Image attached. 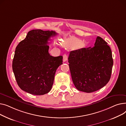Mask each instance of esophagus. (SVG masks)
Segmentation results:
<instances>
[{
    "label": "esophagus",
    "instance_id": "esophagus-1",
    "mask_svg": "<svg viewBox=\"0 0 126 126\" xmlns=\"http://www.w3.org/2000/svg\"><path fill=\"white\" fill-rule=\"evenodd\" d=\"M68 60V55L66 54H64L63 55V62H65Z\"/></svg>",
    "mask_w": 126,
    "mask_h": 126
}]
</instances>
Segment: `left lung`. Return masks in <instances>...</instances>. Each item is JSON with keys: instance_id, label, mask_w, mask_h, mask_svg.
Instances as JSON below:
<instances>
[{"instance_id": "left-lung-1", "label": "left lung", "mask_w": 126, "mask_h": 126, "mask_svg": "<svg viewBox=\"0 0 126 126\" xmlns=\"http://www.w3.org/2000/svg\"><path fill=\"white\" fill-rule=\"evenodd\" d=\"M94 46L70 52L68 62L72 79L78 91L95 92L110 79L113 63L111 50L100 36L96 38Z\"/></svg>"}]
</instances>
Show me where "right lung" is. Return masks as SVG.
<instances>
[{
  "label": "right lung",
  "mask_w": 126,
  "mask_h": 126,
  "mask_svg": "<svg viewBox=\"0 0 126 126\" xmlns=\"http://www.w3.org/2000/svg\"><path fill=\"white\" fill-rule=\"evenodd\" d=\"M56 34L55 31L33 29L16 47L12 68L22 90L34 95L51 91L56 71L63 64L62 56L53 57L48 52V41Z\"/></svg>",
  "instance_id": "1"
}]
</instances>
